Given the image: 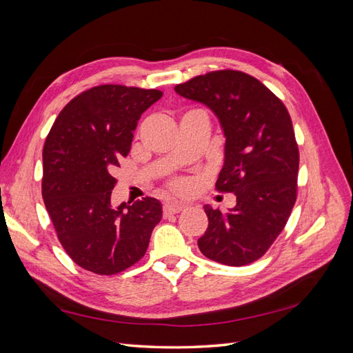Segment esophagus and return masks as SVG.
Here are the masks:
<instances>
[{
    "label": "esophagus",
    "instance_id": "34e87169",
    "mask_svg": "<svg viewBox=\"0 0 353 353\" xmlns=\"http://www.w3.org/2000/svg\"><path fill=\"white\" fill-rule=\"evenodd\" d=\"M183 209L184 205H181V203H165L163 213L165 215H172V213H179Z\"/></svg>",
    "mask_w": 353,
    "mask_h": 353
}]
</instances>
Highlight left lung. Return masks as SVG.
I'll return each instance as SVG.
<instances>
[{"mask_svg": "<svg viewBox=\"0 0 353 353\" xmlns=\"http://www.w3.org/2000/svg\"><path fill=\"white\" fill-rule=\"evenodd\" d=\"M175 91L218 117L225 157L216 190L237 197L228 212L205 206L209 225L199 249L230 266L258 261L280 236L296 201L299 148L290 114L261 81L239 70L200 74Z\"/></svg>", "mask_w": 353, "mask_h": 353, "instance_id": "1", "label": "left lung"}]
</instances>
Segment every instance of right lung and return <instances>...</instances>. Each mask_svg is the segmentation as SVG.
Returning a JSON list of instances; mask_svg holds the SVG:
<instances>
[{"label":"right lung","instance_id":"add662e5","mask_svg":"<svg viewBox=\"0 0 353 353\" xmlns=\"http://www.w3.org/2000/svg\"><path fill=\"white\" fill-rule=\"evenodd\" d=\"M163 92L99 85L63 109L42 152V199L59 241L81 268L113 275L147 252L162 219L157 199L112 206L114 169L131 150L141 114Z\"/></svg>","mask_w":353,"mask_h":353}]
</instances>
